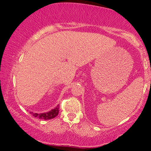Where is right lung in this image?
Wrapping results in <instances>:
<instances>
[{
    "instance_id": "obj_1",
    "label": "right lung",
    "mask_w": 151,
    "mask_h": 151,
    "mask_svg": "<svg viewBox=\"0 0 151 151\" xmlns=\"http://www.w3.org/2000/svg\"><path fill=\"white\" fill-rule=\"evenodd\" d=\"M59 105H57L55 109L51 110V111L43 112V113H35V112H30V113L32 114L33 116L37 117L40 119H45V120H49L54 119L55 117L57 116L59 112Z\"/></svg>"
}]
</instances>
